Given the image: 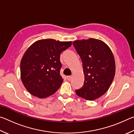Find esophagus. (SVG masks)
<instances>
[{
	"instance_id": "34e87169",
	"label": "esophagus",
	"mask_w": 134,
	"mask_h": 134,
	"mask_svg": "<svg viewBox=\"0 0 134 134\" xmlns=\"http://www.w3.org/2000/svg\"><path fill=\"white\" fill-rule=\"evenodd\" d=\"M71 78H72V77L71 76H67V80H69V81H70L71 80Z\"/></svg>"
}]
</instances>
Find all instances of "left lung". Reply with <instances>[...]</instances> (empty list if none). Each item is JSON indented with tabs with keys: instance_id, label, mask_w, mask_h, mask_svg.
I'll return each instance as SVG.
<instances>
[{
	"instance_id": "left-lung-1",
	"label": "left lung",
	"mask_w": 134,
	"mask_h": 134,
	"mask_svg": "<svg viewBox=\"0 0 134 134\" xmlns=\"http://www.w3.org/2000/svg\"><path fill=\"white\" fill-rule=\"evenodd\" d=\"M83 63L85 81L82 87L76 90L77 96L94 100L109 89L115 74L113 54L102 41L89 38L72 43Z\"/></svg>"
}]
</instances>
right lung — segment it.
Here are the masks:
<instances>
[{
  "label": "right lung",
  "mask_w": 134,
  "mask_h": 134,
  "mask_svg": "<svg viewBox=\"0 0 134 134\" xmlns=\"http://www.w3.org/2000/svg\"><path fill=\"white\" fill-rule=\"evenodd\" d=\"M71 44L44 39L35 41L26 49L20 65L21 78L32 95L45 98L57 91L63 81L60 74V54Z\"/></svg>",
  "instance_id": "right-lung-1"
}]
</instances>
